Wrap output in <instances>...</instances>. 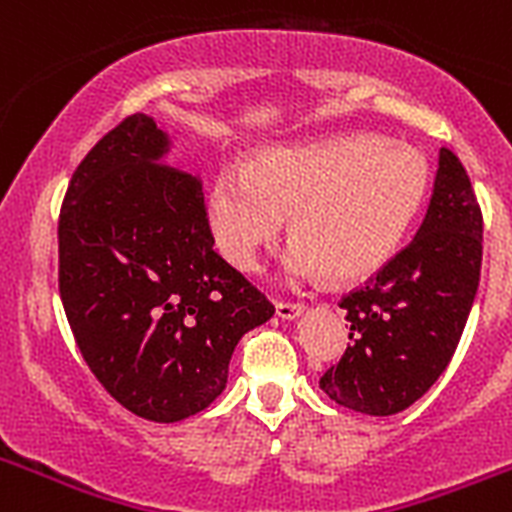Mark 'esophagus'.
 Listing matches in <instances>:
<instances>
[{
  "label": "esophagus",
  "mask_w": 512,
  "mask_h": 512,
  "mask_svg": "<svg viewBox=\"0 0 512 512\" xmlns=\"http://www.w3.org/2000/svg\"><path fill=\"white\" fill-rule=\"evenodd\" d=\"M302 310H305V305H302V302H284V300L277 302V315L284 320L297 318Z\"/></svg>",
  "instance_id": "obj_1"
}]
</instances>
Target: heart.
Segmentation results:
<instances>
[{
	"instance_id": "heart-1",
	"label": "heart",
	"mask_w": 512,
	"mask_h": 512,
	"mask_svg": "<svg viewBox=\"0 0 512 512\" xmlns=\"http://www.w3.org/2000/svg\"><path fill=\"white\" fill-rule=\"evenodd\" d=\"M425 192L428 164L418 148L354 135L274 148L223 171L210 192V225L225 259L253 271L292 215L295 243L282 261L289 282L325 271L361 279L400 248Z\"/></svg>"
}]
</instances>
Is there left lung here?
<instances>
[{
    "label": "left lung",
    "mask_w": 512,
    "mask_h": 512,
    "mask_svg": "<svg viewBox=\"0 0 512 512\" xmlns=\"http://www.w3.org/2000/svg\"><path fill=\"white\" fill-rule=\"evenodd\" d=\"M482 269V210L459 156L441 148L433 197L413 241L351 289L348 346L320 377L330 400L395 415L431 390L454 356Z\"/></svg>",
    "instance_id": "obj_1"
}]
</instances>
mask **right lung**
I'll list each match as a JSON object with an SVG mask.
<instances>
[{"instance_id": "add662e5", "label": "right lung", "mask_w": 512, "mask_h": 512, "mask_svg": "<svg viewBox=\"0 0 512 512\" xmlns=\"http://www.w3.org/2000/svg\"><path fill=\"white\" fill-rule=\"evenodd\" d=\"M169 138L130 115L84 156L58 217V292L81 356L153 423L205 410L243 333L274 305L212 248L197 176L161 164Z\"/></svg>"}]
</instances>
